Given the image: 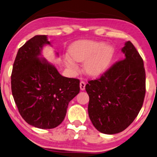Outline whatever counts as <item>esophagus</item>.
<instances>
[{"label": "esophagus", "instance_id": "1", "mask_svg": "<svg viewBox=\"0 0 157 157\" xmlns=\"http://www.w3.org/2000/svg\"><path fill=\"white\" fill-rule=\"evenodd\" d=\"M80 88L81 90H84L85 88H86V83L83 81L80 82Z\"/></svg>", "mask_w": 157, "mask_h": 157}]
</instances>
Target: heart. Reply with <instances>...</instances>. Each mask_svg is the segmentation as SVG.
I'll list each match as a JSON object with an SVG mask.
<instances>
[{
  "instance_id": "b5f03b06",
  "label": "heart",
  "mask_w": 157,
  "mask_h": 157,
  "mask_svg": "<svg viewBox=\"0 0 157 157\" xmlns=\"http://www.w3.org/2000/svg\"><path fill=\"white\" fill-rule=\"evenodd\" d=\"M71 58H65L66 64L71 70L77 69L76 62L86 60L84 68L91 76H97L109 67L114 56V49L105 43L90 40L74 42L69 50Z\"/></svg>"
}]
</instances>
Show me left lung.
<instances>
[{
  "label": "left lung",
  "mask_w": 157,
  "mask_h": 157,
  "mask_svg": "<svg viewBox=\"0 0 157 157\" xmlns=\"http://www.w3.org/2000/svg\"><path fill=\"white\" fill-rule=\"evenodd\" d=\"M121 51L125 54L103 74L88 81L89 117L97 130L107 134L125 130L141 110L145 94L144 60L130 41Z\"/></svg>",
  "instance_id": "1"
}]
</instances>
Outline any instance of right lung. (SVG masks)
Instances as JSON below:
<instances>
[{"instance_id": "1", "label": "right lung", "mask_w": 157, "mask_h": 157, "mask_svg": "<svg viewBox=\"0 0 157 157\" xmlns=\"http://www.w3.org/2000/svg\"><path fill=\"white\" fill-rule=\"evenodd\" d=\"M46 35L35 36L19 48L13 65L11 85L23 119L34 127L52 129L64 120L70 101L80 91V81L60 75L41 58Z\"/></svg>"}]
</instances>
